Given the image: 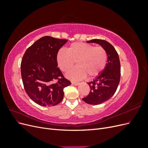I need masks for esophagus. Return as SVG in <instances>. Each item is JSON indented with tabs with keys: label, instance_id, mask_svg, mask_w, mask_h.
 Returning a JSON list of instances; mask_svg holds the SVG:
<instances>
[{
	"label": "esophagus",
	"instance_id": "obj_1",
	"mask_svg": "<svg viewBox=\"0 0 148 148\" xmlns=\"http://www.w3.org/2000/svg\"><path fill=\"white\" fill-rule=\"evenodd\" d=\"M71 84H74V85H76V86H77V85L79 84V83L78 82H71Z\"/></svg>",
	"mask_w": 148,
	"mask_h": 148
}]
</instances>
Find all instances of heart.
<instances>
[{
    "mask_svg": "<svg viewBox=\"0 0 148 148\" xmlns=\"http://www.w3.org/2000/svg\"><path fill=\"white\" fill-rule=\"evenodd\" d=\"M57 60L60 69L65 72L68 71L77 61L78 65L70 70L66 77L73 80H79L87 75L90 78L99 75L106 66L107 54L101 46H95L86 42H75L71 44L67 51L60 49Z\"/></svg>",
    "mask_w": 148,
    "mask_h": 148,
    "instance_id": "heart-1",
    "label": "heart"
}]
</instances>
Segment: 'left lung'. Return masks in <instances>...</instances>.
I'll return each mask as SVG.
<instances>
[{"label": "left lung", "mask_w": 148, "mask_h": 148, "mask_svg": "<svg viewBox=\"0 0 148 148\" xmlns=\"http://www.w3.org/2000/svg\"><path fill=\"white\" fill-rule=\"evenodd\" d=\"M88 42L99 44L105 49L108 56L105 69L96 79L87 83L90 91L82 99L87 104L98 105L109 100L117 90L120 79V62L117 52L109 42L98 39Z\"/></svg>", "instance_id": "obj_1"}]
</instances>
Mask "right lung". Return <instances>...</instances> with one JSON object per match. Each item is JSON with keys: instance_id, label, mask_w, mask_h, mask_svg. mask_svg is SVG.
I'll list each match as a JSON object with an SVG mask.
<instances>
[{"instance_id": "1", "label": "right lung", "mask_w": 148, "mask_h": 148, "mask_svg": "<svg viewBox=\"0 0 148 148\" xmlns=\"http://www.w3.org/2000/svg\"><path fill=\"white\" fill-rule=\"evenodd\" d=\"M66 39L44 36L25 52L21 62L22 81L26 92L36 104L53 106L64 97V88L71 82L64 77L57 60Z\"/></svg>"}]
</instances>
